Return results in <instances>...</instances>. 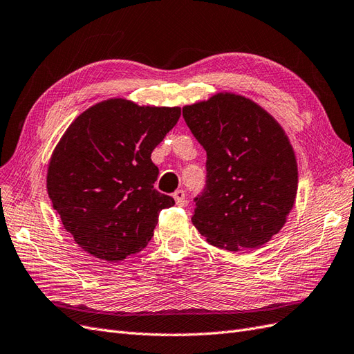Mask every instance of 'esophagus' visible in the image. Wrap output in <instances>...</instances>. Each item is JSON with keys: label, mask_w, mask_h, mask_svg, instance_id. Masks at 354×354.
<instances>
[{"label": "esophagus", "mask_w": 354, "mask_h": 354, "mask_svg": "<svg viewBox=\"0 0 354 354\" xmlns=\"http://www.w3.org/2000/svg\"><path fill=\"white\" fill-rule=\"evenodd\" d=\"M174 199H176V204L178 205V207H183L185 204H186V194H185V190H176L174 192Z\"/></svg>", "instance_id": "obj_1"}]
</instances>
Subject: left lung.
I'll use <instances>...</instances> for the list:
<instances>
[{
    "label": "left lung",
    "instance_id": "left-lung-1",
    "mask_svg": "<svg viewBox=\"0 0 354 354\" xmlns=\"http://www.w3.org/2000/svg\"><path fill=\"white\" fill-rule=\"evenodd\" d=\"M183 118L207 151V185L192 216L199 234L229 252L268 243L298 192V164L280 123L232 92L185 106Z\"/></svg>",
    "mask_w": 354,
    "mask_h": 354
}]
</instances>
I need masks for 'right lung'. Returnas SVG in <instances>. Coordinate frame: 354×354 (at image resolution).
<instances>
[{"label":"right lung","instance_id":"add662e5","mask_svg":"<svg viewBox=\"0 0 354 354\" xmlns=\"http://www.w3.org/2000/svg\"><path fill=\"white\" fill-rule=\"evenodd\" d=\"M180 113L110 98L65 131L47 168V194L84 252L120 262L149 244L160 209L176 204L153 187L159 169L150 156Z\"/></svg>","mask_w":354,"mask_h":354}]
</instances>
